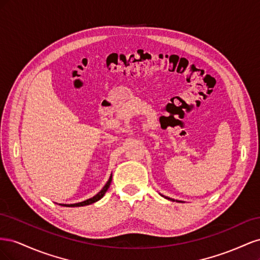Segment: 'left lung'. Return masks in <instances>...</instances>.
I'll use <instances>...</instances> for the list:
<instances>
[{"mask_svg":"<svg viewBox=\"0 0 260 260\" xmlns=\"http://www.w3.org/2000/svg\"><path fill=\"white\" fill-rule=\"evenodd\" d=\"M161 196H164V195H161ZM164 198L167 199V200H170V201H172V202H175L174 199H170V198H168V196H164ZM176 202H180V201H176ZM181 203H182V202H181Z\"/></svg>","mask_w":260,"mask_h":260,"instance_id":"left-lung-1","label":"left lung"}]
</instances>
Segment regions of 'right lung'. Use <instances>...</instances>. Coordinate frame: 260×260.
Listing matches in <instances>:
<instances>
[{
	"mask_svg": "<svg viewBox=\"0 0 260 260\" xmlns=\"http://www.w3.org/2000/svg\"><path fill=\"white\" fill-rule=\"evenodd\" d=\"M112 178H113V175H111V177H109L108 181L106 182V184L103 186V188L96 194L94 195L93 198L89 199V200H85L83 202H80V203H75V204H58V205H61V206H65V207H80V206H86V205H91V204L95 203L98 201H100L103 196L105 195L106 191L108 190L109 185H111V182H112Z\"/></svg>",
	"mask_w": 260,
	"mask_h": 260,
	"instance_id": "right-lung-1",
	"label": "right lung"
}]
</instances>
